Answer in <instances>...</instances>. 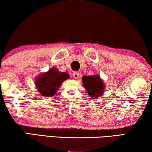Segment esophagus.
<instances>
[{"label":"esophagus","instance_id":"1","mask_svg":"<svg viewBox=\"0 0 152 152\" xmlns=\"http://www.w3.org/2000/svg\"><path fill=\"white\" fill-rule=\"evenodd\" d=\"M72 75H73L74 78H78V76H79V72H76V71L74 72Z\"/></svg>","mask_w":152,"mask_h":152}]
</instances>
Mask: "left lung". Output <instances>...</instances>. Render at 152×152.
<instances>
[{
  "mask_svg": "<svg viewBox=\"0 0 152 152\" xmlns=\"http://www.w3.org/2000/svg\"><path fill=\"white\" fill-rule=\"evenodd\" d=\"M82 82L89 96L96 97L101 96L104 91V84L99 76H84Z\"/></svg>",
  "mask_w": 152,
  "mask_h": 152,
  "instance_id": "1",
  "label": "left lung"
}]
</instances>
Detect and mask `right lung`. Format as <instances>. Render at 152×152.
Instances as JSON below:
<instances>
[{
  "label": "right lung",
  "instance_id": "1",
  "mask_svg": "<svg viewBox=\"0 0 152 152\" xmlns=\"http://www.w3.org/2000/svg\"><path fill=\"white\" fill-rule=\"evenodd\" d=\"M67 72H60L55 68L50 69L47 73L37 77L35 84L38 91L45 96H53L57 92L61 84L69 78Z\"/></svg>",
  "mask_w": 152,
  "mask_h": 152
}]
</instances>
